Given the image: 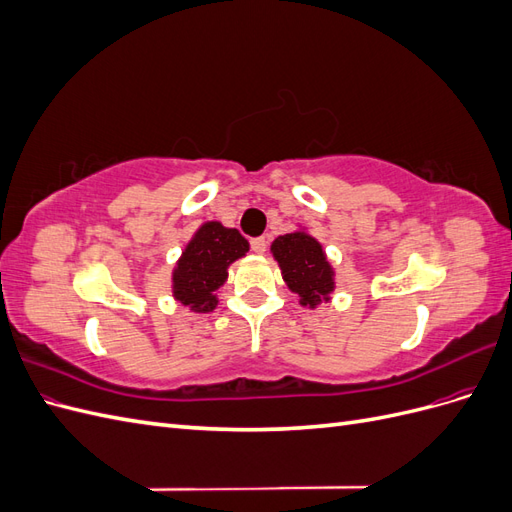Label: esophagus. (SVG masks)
Returning a JSON list of instances; mask_svg holds the SVG:
<instances>
[{
	"instance_id": "34e87169",
	"label": "esophagus",
	"mask_w": 512,
	"mask_h": 512,
	"mask_svg": "<svg viewBox=\"0 0 512 512\" xmlns=\"http://www.w3.org/2000/svg\"><path fill=\"white\" fill-rule=\"evenodd\" d=\"M250 245H252V250H254L256 254H265V252H267V239H265V237H256V239H252V241H250Z\"/></svg>"
}]
</instances>
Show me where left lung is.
Instances as JSON below:
<instances>
[{
  "instance_id": "obj_1",
  "label": "left lung",
  "mask_w": 512,
  "mask_h": 512,
  "mask_svg": "<svg viewBox=\"0 0 512 512\" xmlns=\"http://www.w3.org/2000/svg\"><path fill=\"white\" fill-rule=\"evenodd\" d=\"M271 254L277 260L288 290L299 297V305L316 309L320 303L331 301L335 269L322 243L309 235L305 226L277 237L271 243Z\"/></svg>"
}]
</instances>
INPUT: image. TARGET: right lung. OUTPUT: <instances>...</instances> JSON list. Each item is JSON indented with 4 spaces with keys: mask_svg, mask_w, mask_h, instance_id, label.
<instances>
[{
    "mask_svg": "<svg viewBox=\"0 0 512 512\" xmlns=\"http://www.w3.org/2000/svg\"><path fill=\"white\" fill-rule=\"evenodd\" d=\"M250 252V243L237 228L205 222L177 258L170 290L173 299L194 314H209L218 307V292L228 280V267Z\"/></svg>",
    "mask_w": 512,
    "mask_h": 512,
    "instance_id": "right-lung-1",
    "label": "right lung"
}]
</instances>
